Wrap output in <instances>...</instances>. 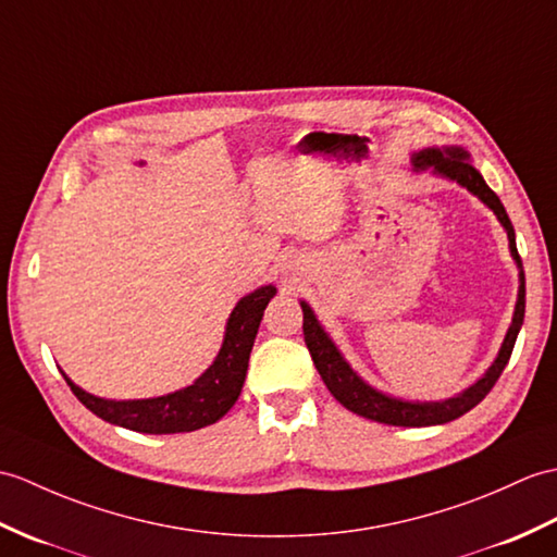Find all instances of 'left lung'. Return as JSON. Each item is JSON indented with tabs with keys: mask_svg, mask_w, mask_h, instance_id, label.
I'll list each match as a JSON object with an SVG mask.
<instances>
[{
	"mask_svg": "<svg viewBox=\"0 0 557 557\" xmlns=\"http://www.w3.org/2000/svg\"><path fill=\"white\" fill-rule=\"evenodd\" d=\"M412 171L416 173H432L436 177H444L448 183H456L462 189H468L474 194L486 209L494 211L498 218V223L503 225L508 235V247L510 256L517 265V277H520V287H517V301H515V313L512 322L506 332V339H503L498 356L494 358V363L486 368L480 380L470 384L468 389H462L460 394L444 398V400H408L400 396L384 394L380 389H374L372 384H368L360 374L348 366V360L339 351V346L332 342L325 327L320 325V320L315 318L313 308H310L306 301H301L304 310V339L310 351V358L320 372L322 382L330 389V394L339 400V404L356 412L360 418H368L382 424H394V426H434V424H446L450 420H456L465 412L472 410L480 400L491 392V386L496 384L500 377L503 368L508 366L512 346L517 342V334L522 330L524 322V270H522V258L517 256V244H515V230L510 218L503 209L500 199L496 197V191L491 189L482 173L472 165V157L468 149H462L458 145L450 147H426L422 151H416L410 157Z\"/></svg>",
	"mask_w": 557,
	"mask_h": 557,
	"instance_id": "1",
	"label": "left lung"
}]
</instances>
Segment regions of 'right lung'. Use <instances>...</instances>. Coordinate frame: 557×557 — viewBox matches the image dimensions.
<instances>
[{
  "label": "right lung",
  "mask_w": 557,
  "mask_h": 557,
  "mask_svg": "<svg viewBox=\"0 0 557 557\" xmlns=\"http://www.w3.org/2000/svg\"><path fill=\"white\" fill-rule=\"evenodd\" d=\"M275 294V284H263V287L242 296L227 318L223 344H220L213 363L189 386L177 392L151 398L115 400L89 394L83 386H77L66 372L61 370V374L77 400L92 410L97 418L111 424L141 434H180L201 430V426H209L223 418L239 398L244 380H247L258 325H261L263 310Z\"/></svg>",
  "instance_id": "1"
}]
</instances>
